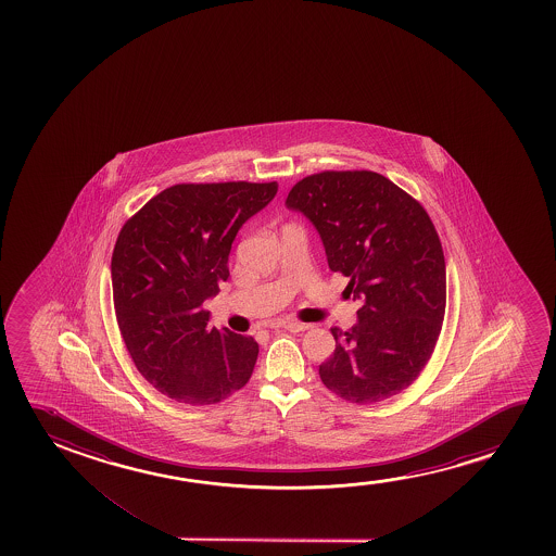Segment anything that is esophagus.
I'll return each mask as SVG.
<instances>
[{"label":"esophagus","mask_w":556,"mask_h":556,"mask_svg":"<svg viewBox=\"0 0 556 556\" xmlns=\"http://www.w3.org/2000/svg\"><path fill=\"white\" fill-rule=\"evenodd\" d=\"M269 328H282V330H290V332H302V330L307 328V325L300 323V320L277 319L269 323Z\"/></svg>","instance_id":"34e87169"}]
</instances>
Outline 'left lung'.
Instances as JSON below:
<instances>
[{
    "label": "left lung",
    "instance_id": "1",
    "mask_svg": "<svg viewBox=\"0 0 556 556\" xmlns=\"http://www.w3.org/2000/svg\"><path fill=\"white\" fill-rule=\"evenodd\" d=\"M287 206L313 222L328 267L350 279L345 292L361 302L355 327L330 328L336 350L320 380L350 403L401 393L433 355L446 309L444 252L426 208L372 170L305 176Z\"/></svg>",
    "mask_w": 556,
    "mask_h": 556
}]
</instances>
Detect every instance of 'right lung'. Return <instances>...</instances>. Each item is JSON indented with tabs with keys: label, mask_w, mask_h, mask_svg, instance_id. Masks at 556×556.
<instances>
[{
	"label": "right lung",
	"mask_w": 556,
	"mask_h": 556,
	"mask_svg": "<svg viewBox=\"0 0 556 556\" xmlns=\"http://www.w3.org/2000/svg\"><path fill=\"white\" fill-rule=\"evenodd\" d=\"M277 188L176 184L123 224L112 254L115 319L138 372L168 399L216 404L251 380L258 343L208 327L203 304L228 281L237 231Z\"/></svg>",
	"instance_id": "1"
}]
</instances>
